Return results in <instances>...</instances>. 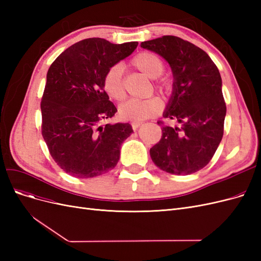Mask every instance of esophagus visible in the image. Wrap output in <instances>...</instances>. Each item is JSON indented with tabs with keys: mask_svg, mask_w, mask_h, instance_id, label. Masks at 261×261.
<instances>
[{
	"mask_svg": "<svg viewBox=\"0 0 261 261\" xmlns=\"http://www.w3.org/2000/svg\"><path fill=\"white\" fill-rule=\"evenodd\" d=\"M140 125H141V123H140V122H133V123H132V127H133V129H134V130H136V129L139 127Z\"/></svg>",
	"mask_w": 261,
	"mask_h": 261,
	"instance_id": "obj_1",
	"label": "esophagus"
}]
</instances>
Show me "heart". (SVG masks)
Segmentation results:
<instances>
[{
  "label": "heart",
  "instance_id": "1",
  "mask_svg": "<svg viewBox=\"0 0 261 261\" xmlns=\"http://www.w3.org/2000/svg\"><path fill=\"white\" fill-rule=\"evenodd\" d=\"M132 63L141 73L152 80L159 77L164 69L163 61L152 52L138 53ZM155 87L161 91H167L170 89V84L168 81H160L155 84ZM103 88L108 96L115 101H122L125 98L121 65H113L108 69L103 78ZM162 108V101L158 97L145 100H128L118 108V114L123 120L141 122L159 114Z\"/></svg>",
  "mask_w": 261,
  "mask_h": 261
}]
</instances>
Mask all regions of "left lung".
Instances as JSON below:
<instances>
[{"label": "left lung", "instance_id": "left-lung-1", "mask_svg": "<svg viewBox=\"0 0 261 261\" xmlns=\"http://www.w3.org/2000/svg\"><path fill=\"white\" fill-rule=\"evenodd\" d=\"M140 46L169 63L173 87L163 116L181 124L158 122L162 137L150 156L170 174H192L209 163L223 137L226 107L219 69L206 52L178 37L163 36Z\"/></svg>", "mask_w": 261, "mask_h": 261}]
</instances>
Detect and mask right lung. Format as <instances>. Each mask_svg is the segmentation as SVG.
I'll return each mask as SVG.
<instances>
[{
	"instance_id": "1",
	"label": "right lung",
	"mask_w": 261,
	"mask_h": 261,
	"mask_svg": "<svg viewBox=\"0 0 261 261\" xmlns=\"http://www.w3.org/2000/svg\"><path fill=\"white\" fill-rule=\"evenodd\" d=\"M137 45L85 39L51 64L41 100L42 136L53 160L69 175H102L120 160L123 141L134 130L128 123L99 125L117 112L105 91L103 78Z\"/></svg>"
}]
</instances>
